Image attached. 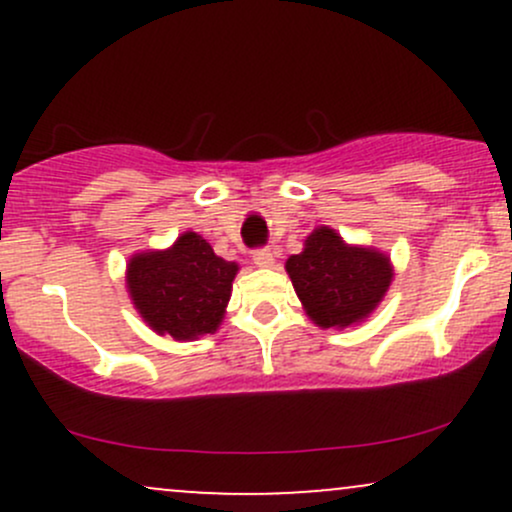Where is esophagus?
Wrapping results in <instances>:
<instances>
[{
  "label": "esophagus",
  "mask_w": 512,
  "mask_h": 512,
  "mask_svg": "<svg viewBox=\"0 0 512 512\" xmlns=\"http://www.w3.org/2000/svg\"><path fill=\"white\" fill-rule=\"evenodd\" d=\"M252 260H255L257 267H272L274 264V252L269 248H260L252 252Z\"/></svg>",
  "instance_id": "esophagus-1"
}]
</instances>
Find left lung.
I'll list each match as a JSON object with an SVG mask.
<instances>
[{"label":"left lung","mask_w":512,"mask_h":512,"mask_svg":"<svg viewBox=\"0 0 512 512\" xmlns=\"http://www.w3.org/2000/svg\"><path fill=\"white\" fill-rule=\"evenodd\" d=\"M286 272L305 313L320 327H346L363 320L383 301L392 281L390 260L383 252L349 248L327 226L310 233L301 255L289 257Z\"/></svg>","instance_id":"8db88e82"}]
</instances>
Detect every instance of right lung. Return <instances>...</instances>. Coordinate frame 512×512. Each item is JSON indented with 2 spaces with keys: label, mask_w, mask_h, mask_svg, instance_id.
Masks as SVG:
<instances>
[{
  "label": "right lung",
  "mask_w": 512,
  "mask_h": 512,
  "mask_svg": "<svg viewBox=\"0 0 512 512\" xmlns=\"http://www.w3.org/2000/svg\"><path fill=\"white\" fill-rule=\"evenodd\" d=\"M236 272L238 264L214 255L202 236L182 233L170 250L132 257L127 286L151 330L192 339L216 332Z\"/></svg>",
  "instance_id": "1"
}]
</instances>
